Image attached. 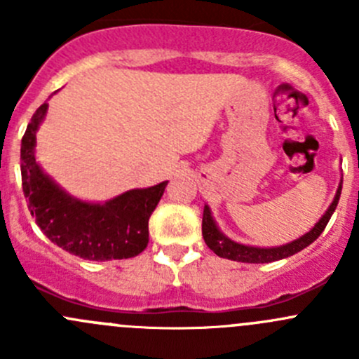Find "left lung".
<instances>
[{"label": "left lung", "mask_w": 359, "mask_h": 359, "mask_svg": "<svg viewBox=\"0 0 359 359\" xmlns=\"http://www.w3.org/2000/svg\"><path fill=\"white\" fill-rule=\"evenodd\" d=\"M340 191H342V182L339 184V189H337V194L332 201V205L328 206V210L325 212V215L318 220L316 226L306 233L304 236H300L299 240L292 241V243L281 245V247H273V248H259V247H248V245L236 243V241L229 240L227 236H224L222 233L217 227L215 220H213L212 212H210L208 205H205V210H203V240L208 245V248L212 250L213 253H217L222 259L229 260H238V262H250V264H266V262H274V260L287 259V257L295 255L297 252L309 247L313 241L318 240L321 233L327 227L328 220H330L332 213L335 212L337 203H339Z\"/></svg>", "instance_id": "obj_1"}]
</instances>
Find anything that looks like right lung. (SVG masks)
<instances>
[{
  "mask_svg": "<svg viewBox=\"0 0 359 359\" xmlns=\"http://www.w3.org/2000/svg\"><path fill=\"white\" fill-rule=\"evenodd\" d=\"M46 109L45 102L32 114L20 146L22 191L38 227L57 247L85 260L139 255L149 243V217L168 182L126 191L104 205L72 198L36 161V132Z\"/></svg>",
  "mask_w": 359,
  "mask_h": 359,
  "instance_id": "add662e5",
  "label": "right lung"
}]
</instances>
